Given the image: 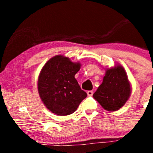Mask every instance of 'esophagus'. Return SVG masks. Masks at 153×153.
<instances>
[{
  "label": "esophagus",
  "instance_id": "34e87169",
  "mask_svg": "<svg viewBox=\"0 0 153 153\" xmlns=\"http://www.w3.org/2000/svg\"><path fill=\"white\" fill-rule=\"evenodd\" d=\"M93 94V92L92 91V90H89V91H87V95L89 96V97H92Z\"/></svg>",
  "mask_w": 153,
  "mask_h": 153
}]
</instances>
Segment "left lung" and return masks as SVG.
<instances>
[{
    "label": "left lung",
    "instance_id": "left-lung-1",
    "mask_svg": "<svg viewBox=\"0 0 153 153\" xmlns=\"http://www.w3.org/2000/svg\"><path fill=\"white\" fill-rule=\"evenodd\" d=\"M131 86L125 70L120 65L107 69L103 80L93 97L107 111H116L130 97Z\"/></svg>",
    "mask_w": 153,
    "mask_h": 153
}]
</instances>
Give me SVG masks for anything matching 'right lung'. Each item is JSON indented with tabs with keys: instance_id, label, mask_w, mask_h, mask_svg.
<instances>
[{
	"instance_id": "add662e5",
	"label": "right lung",
	"mask_w": 153,
	"mask_h": 153,
	"mask_svg": "<svg viewBox=\"0 0 153 153\" xmlns=\"http://www.w3.org/2000/svg\"><path fill=\"white\" fill-rule=\"evenodd\" d=\"M80 66L69 57L56 55L43 67L37 89L41 100L50 111L59 116L72 114L87 97L74 77Z\"/></svg>"
}]
</instances>
